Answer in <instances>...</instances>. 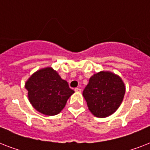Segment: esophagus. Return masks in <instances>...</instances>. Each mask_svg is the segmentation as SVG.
<instances>
[{
	"label": "esophagus",
	"mask_w": 150,
	"mask_h": 150,
	"mask_svg": "<svg viewBox=\"0 0 150 150\" xmlns=\"http://www.w3.org/2000/svg\"><path fill=\"white\" fill-rule=\"evenodd\" d=\"M75 92H81V90L80 88H75Z\"/></svg>",
	"instance_id": "1"
}]
</instances>
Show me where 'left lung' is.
<instances>
[{"label":"left lung","instance_id":"obj_1","mask_svg":"<svg viewBox=\"0 0 150 150\" xmlns=\"http://www.w3.org/2000/svg\"><path fill=\"white\" fill-rule=\"evenodd\" d=\"M125 91V85L119 75L101 71L90 78L82 94L91 113L97 117L104 118L117 110Z\"/></svg>","mask_w":150,"mask_h":150}]
</instances>
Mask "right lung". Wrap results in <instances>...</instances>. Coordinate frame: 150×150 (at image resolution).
I'll return each instance as SVG.
<instances>
[{
	"mask_svg": "<svg viewBox=\"0 0 150 150\" xmlns=\"http://www.w3.org/2000/svg\"><path fill=\"white\" fill-rule=\"evenodd\" d=\"M30 104L37 111L47 116L56 115L65 108L75 91L52 67L39 69L25 83Z\"/></svg>",
	"mask_w": 150,
	"mask_h": 150,
	"instance_id": "add662e5",
	"label": "right lung"
}]
</instances>
